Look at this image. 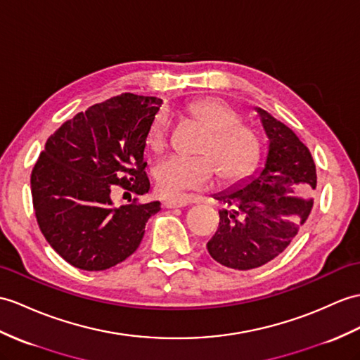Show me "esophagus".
<instances>
[{"label":"esophagus","mask_w":360,"mask_h":360,"mask_svg":"<svg viewBox=\"0 0 360 360\" xmlns=\"http://www.w3.org/2000/svg\"><path fill=\"white\" fill-rule=\"evenodd\" d=\"M191 202L188 198H178V199H167L164 200V207L165 208H179V207H186Z\"/></svg>","instance_id":"obj_1"}]
</instances>
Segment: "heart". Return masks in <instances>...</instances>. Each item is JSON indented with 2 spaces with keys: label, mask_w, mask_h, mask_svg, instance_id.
I'll return each instance as SVG.
<instances>
[{
  "label": "heart",
  "mask_w": 360,
  "mask_h": 360,
  "mask_svg": "<svg viewBox=\"0 0 360 360\" xmlns=\"http://www.w3.org/2000/svg\"><path fill=\"white\" fill-rule=\"evenodd\" d=\"M182 112L207 129L198 147L200 155H172L158 162L153 170L158 191L164 196H178L186 190L205 188L218 173L229 184L247 178L257 161L261 142L252 125L240 121L238 108L222 98L207 96L186 104ZM169 135L170 121L164 112H158L148 124L146 144L160 153Z\"/></svg>",
  "instance_id": "obj_1"
}]
</instances>
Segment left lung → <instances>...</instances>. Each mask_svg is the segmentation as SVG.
Here are the masks:
<instances>
[{"label": "left lung", "instance_id": "8db88e82", "mask_svg": "<svg viewBox=\"0 0 360 360\" xmlns=\"http://www.w3.org/2000/svg\"><path fill=\"white\" fill-rule=\"evenodd\" d=\"M270 139L265 167L239 190L214 199L219 227L207 242L216 262L233 270H252L273 261L295 239L313 208L317 176L310 150L285 124L257 108Z\"/></svg>", "mask_w": 360, "mask_h": 360}]
</instances>
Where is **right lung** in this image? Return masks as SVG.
Wrapping results in <instances>:
<instances>
[{
    "label": "right lung",
    "instance_id": "right-lung-1",
    "mask_svg": "<svg viewBox=\"0 0 360 360\" xmlns=\"http://www.w3.org/2000/svg\"><path fill=\"white\" fill-rule=\"evenodd\" d=\"M161 99L121 94L65 121L33 167V210L46 240L79 270L101 271L136 252L146 222L161 204L115 207L113 186L135 195L150 188L144 148Z\"/></svg>",
    "mask_w": 360,
    "mask_h": 360
}]
</instances>
